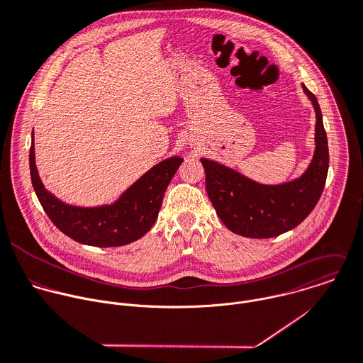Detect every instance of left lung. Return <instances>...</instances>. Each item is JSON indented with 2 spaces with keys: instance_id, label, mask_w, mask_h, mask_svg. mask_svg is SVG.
Here are the masks:
<instances>
[{
  "instance_id": "1",
  "label": "left lung",
  "mask_w": 363,
  "mask_h": 363,
  "mask_svg": "<svg viewBox=\"0 0 363 363\" xmlns=\"http://www.w3.org/2000/svg\"><path fill=\"white\" fill-rule=\"evenodd\" d=\"M317 116L314 158L298 179L262 185L218 162L201 158L208 196L222 223L245 238L267 239L298 226L315 208L325 186L330 152L317 97L303 84Z\"/></svg>"
}]
</instances>
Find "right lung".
<instances>
[{
	"instance_id": "1",
	"label": "right lung",
	"mask_w": 363,
	"mask_h": 363,
	"mask_svg": "<svg viewBox=\"0 0 363 363\" xmlns=\"http://www.w3.org/2000/svg\"><path fill=\"white\" fill-rule=\"evenodd\" d=\"M182 161L172 157L152 167L113 205L76 208L57 201L43 188L35 167L33 140L29 151L32 186L48 218L70 239L96 247L124 246L143 238L152 228L164 192Z\"/></svg>"
}]
</instances>
